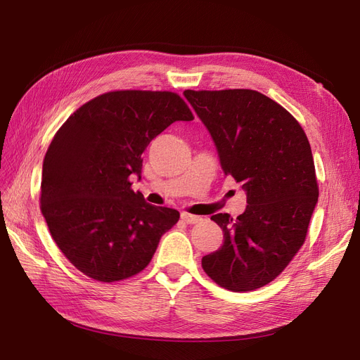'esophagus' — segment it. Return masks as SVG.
Instances as JSON below:
<instances>
[{
    "mask_svg": "<svg viewBox=\"0 0 360 360\" xmlns=\"http://www.w3.org/2000/svg\"><path fill=\"white\" fill-rule=\"evenodd\" d=\"M181 219L186 222V224H197V222H200L201 221V217L200 216H195V214H191V213H186V212H183L181 213Z\"/></svg>",
    "mask_w": 360,
    "mask_h": 360,
    "instance_id": "obj_1",
    "label": "esophagus"
}]
</instances>
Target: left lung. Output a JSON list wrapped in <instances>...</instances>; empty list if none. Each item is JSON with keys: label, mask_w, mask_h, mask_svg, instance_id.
Masks as SVG:
<instances>
[{"label": "left lung", "mask_w": 360, "mask_h": 360, "mask_svg": "<svg viewBox=\"0 0 360 360\" xmlns=\"http://www.w3.org/2000/svg\"><path fill=\"white\" fill-rule=\"evenodd\" d=\"M214 141L225 176L246 191L234 221L213 214L224 243L201 266L217 285L252 291L279 276L308 234L319 183L307 134L285 108L255 90H186Z\"/></svg>", "instance_id": "obj_1"}]
</instances>
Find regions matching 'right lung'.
<instances>
[{
  "label": "right lung",
  "mask_w": 360,
  "mask_h": 360,
  "mask_svg": "<svg viewBox=\"0 0 360 360\" xmlns=\"http://www.w3.org/2000/svg\"><path fill=\"white\" fill-rule=\"evenodd\" d=\"M193 114L177 93L117 90L79 106L53 135L43 160L40 210L70 263L99 282L143 271L180 213L146 202L144 150L174 122Z\"/></svg>",
  "instance_id": "obj_1"
}]
</instances>
